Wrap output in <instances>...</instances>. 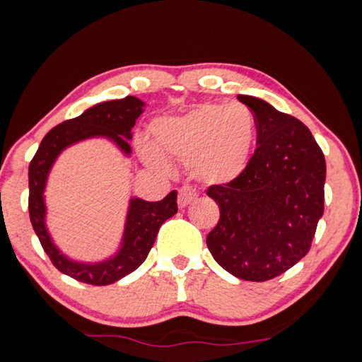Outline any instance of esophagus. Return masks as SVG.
<instances>
[{
  "label": "esophagus",
  "instance_id": "obj_1",
  "mask_svg": "<svg viewBox=\"0 0 362 362\" xmlns=\"http://www.w3.org/2000/svg\"><path fill=\"white\" fill-rule=\"evenodd\" d=\"M196 199H197L196 189H193L191 187H182L179 189V196H177V204H179L180 209H183V206L193 204Z\"/></svg>",
  "mask_w": 362,
  "mask_h": 362
}]
</instances>
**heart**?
I'll return each mask as SVG.
<instances>
[{"label":"heart","mask_w":362,"mask_h":362,"mask_svg":"<svg viewBox=\"0 0 362 362\" xmlns=\"http://www.w3.org/2000/svg\"><path fill=\"white\" fill-rule=\"evenodd\" d=\"M156 146L138 141L141 158L165 171V157L185 163L189 175L205 185H227L247 169L258 135V121L244 104L205 103L182 115L152 122Z\"/></svg>","instance_id":"obj_1"}]
</instances>
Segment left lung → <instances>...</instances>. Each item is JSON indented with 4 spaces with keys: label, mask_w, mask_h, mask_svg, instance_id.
Returning a JSON list of instances; mask_svg holds the SVG:
<instances>
[{
    "label": "left lung",
    "mask_w": 362,
    "mask_h": 362,
    "mask_svg": "<svg viewBox=\"0 0 362 362\" xmlns=\"http://www.w3.org/2000/svg\"><path fill=\"white\" fill-rule=\"evenodd\" d=\"M238 99L255 113L258 148L236 180L206 189L221 213L206 245L227 272L266 281L311 249L324 214L325 157L302 121L259 98Z\"/></svg>",
    "instance_id": "1"
}]
</instances>
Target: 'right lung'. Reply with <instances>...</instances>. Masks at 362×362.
Returning a JSON list of instances; mask_svg holds the SVG:
<instances>
[{
    "label": "right lung",
    "instance_id": "1",
    "mask_svg": "<svg viewBox=\"0 0 362 362\" xmlns=\"http://www.w3.org/2000/svg\"><path fill=\"white\" fill-rule=\"evenodd\" d=\"M144 103L135 96H126L117 101H107L90 107L79 117L64 121L45 135L34 158L29 165V218L34 232L51 263L60 272L71 279L105 286L121 280L134 272L148 257L161 224L177 213V191H171L158 202H148L143 199H130L126 218L124 235L121 249L117 255L99 263H79L70 259L52 243L46 228L45 188L54 161L68 146L93 136H105L129 156L132 138V127L136 118L143 113Z\"/></svg>",
    "mask_w": 362,
    "mask_h": 362
}]
</instances>
